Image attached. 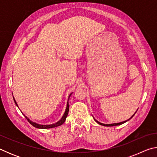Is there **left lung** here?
Wrapping results in <instances>:
<instances>
[{
	"mask_svg": "<svg viewBox=\"0 0 157 157\" xmlns=\"http://www.w3.org/2000/svg\"><path fill=\"white\" fill-rule=\"evenodd\" d=\"M134 113V114H135ZM134 115H133L132 117H131V118H130L129 119H131L132 118V117L133 116H134ZM129 120H127V121H123V122H121V123H113V124H103V123H100V122H98V121H97L96 120H95V121H96L97 122V123H98V124H101V125H103V126H107V127H112V126H116V125H120V124H123V123H125V122H127V121H128Z\"/></svg>",
	"mask_w": 157,
	"mask_h": 157,
	"instance_id": "left-lung-1",
	"label": "left lung"
}]
</instances>
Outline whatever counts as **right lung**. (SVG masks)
Here are the masks:
<instances>
[{"instance_id":"obj_1","label":"right lung","mask_w":157,"mask_h":157,"mask_svg":"<svg viewBox=\"0 0 157 157\" xmlns=\"http://www.w3.org/2000/svg\"><path fill=\"white\" fill-rule=\"evenodd\" d=\"M70 95H69V97H70ZM14 100L15 104L17 105V106H18L17 102H16V100H14ZM68 111H69V105H68V104H67V107H66V111H65V113H64V114H63V117L62 118V119H61V120H60L59 121H58L57 123L52 124H48V125H43V124H37V123H34V122H32L30 120H29V119H28L26 116H25V118H26V119H27L29 123H30L32 124V125L34 126V127H36V128H39V129H48V128H52V127H56L62 125V124L63 123H64L65 121H66V117H67V116H68Z\"/></svg>"}]
</instances>
